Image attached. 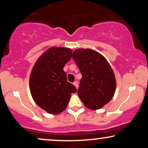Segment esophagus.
Instances as JSON below:
<instances>
[{
    "mask_svg": "<svg viewBox=\"0 0 148 148\" xmlns=\"http://www.w3.org/2000/svg\"><path fill=\"white\" fill-rule=\"evenodd\" d=\"M73 85L75 86V88L77 89L78 88V82H75L74 83H73Z\"/></svg>",
    "mask_w": 148,
    "mask_h": 148,
    "instance_id": "1",
    "label": "esophagus"
}]
</instances>
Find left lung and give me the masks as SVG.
I'll return each mask as SVG.
<instances>
[{"label":"left lung","instance_id":"left-lung-1","mask_svg":"<svg viewBox=\"0 0 148 148\" xmlns=\"http://www.w3.org/2000/svg\"><path fill=\"white\" fill-rule=\"evenodd\" d=\"M72 57L82 75L77 95L88 108H101L110 102L116 90V79L110 64L92 49L75 50Z\"/></svg>","mask_w":148,"mask_h":148}]
</instances>
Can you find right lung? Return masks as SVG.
<instances>
[{"label": "right lung", "instance_id": "obj_1", "mask_svg": "<svg viewBox=\"0 0 148 148\" xmlns=\"http://www.w3.org/2000/svg\"><path fill=\"white\" fill-rule=\"evenodd\" d=\"M72 50L52 47L34 64L29 77V90L35 102L52 114L65 110L72 93L77 89L67 82L64 64L71 58Z\"/></svg>", "mask_w": 148, "mask_h": 148}]
</instances>
